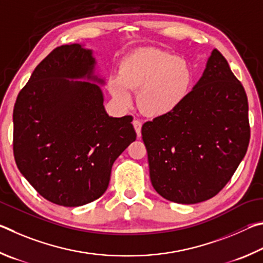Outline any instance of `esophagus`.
<instances>
[{
	"instance_id": "34e87169",
	"label": "esophagus",
	"mask_w": 263,
	"mask_h": 263,
	"mask_svg": "<svg viewBox=\"0 0 263 263\" xmlns=\"http://www.w3.org/2000/svg\"><path fill=\"white\" fill-rule=\"evenodd\" d=\"M133 126H134V128H135V132H136V134H137V136H141V129H142V122L140 121V120H134V121H133Z\"/></svg>"
}]
</instances>
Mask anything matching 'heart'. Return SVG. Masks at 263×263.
I'll return each instance as SVG.
<instances>
[{"mask_svg":"<svg viewBox=\"0 0 263 263\" xmlns=\"http://www.w3.org/2000/svg\"><path fill=\"white\" fill-rule=\"evenodd\" d=\"M193 77L190 63L176 54L139 50L122 60L119 75L108 78L107 89L121 107L130 106V90L137 92L141 112L150 118H162L173 113L186 100Z\"/></svg>","mask_w":263,"mask_h":263,"instance_id":"heart-1","label":"heart"}]
</instances>
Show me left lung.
Listing matches in <instances>:
<instances>
[{"label": "left lung", "instance_id": "left-lung-1", "mask_svg": "<svg viewBox=\"0 0 263 263\" xmlns=\"http://www.w3.org/2000/svg\"><path fill=\"white\" fill-rule=\"evenodd\" d=\"M250 133L246 92L214 49L180 107L142 127L155 191L181 204L214 197L245 157Z\"/></svg>", "mask_w": 263, "mask_h": 263}]
</instances>
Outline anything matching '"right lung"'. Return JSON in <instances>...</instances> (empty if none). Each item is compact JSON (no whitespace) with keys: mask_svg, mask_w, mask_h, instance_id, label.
Listing matches in <instances>:
<instances>
[{"mask_svg":"<svg viewBox=\"0 0 263 263\" xmlns=\"http://www.w3.org/2000/svg\"><path fill=\"white\" fill-rule=\"evenodd\" d=\"M92 49L55 48L32 72L13 108V155L32 187L80 206L107 190L113 163L136 140L133 117H109Z\"/></svg>","mask_w":263,"mask_h":263,"instance_id":"add662e5","label":"right lung"}]
</instances>
